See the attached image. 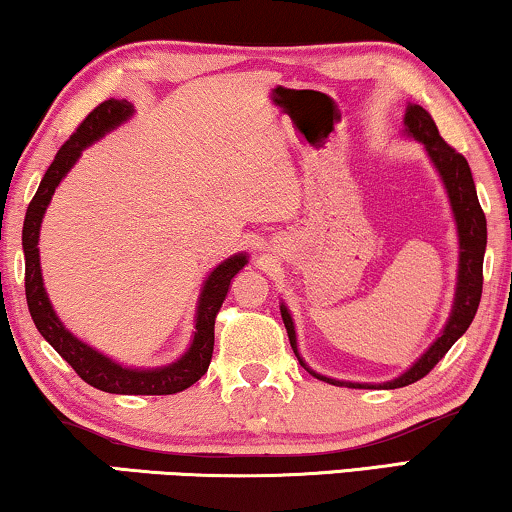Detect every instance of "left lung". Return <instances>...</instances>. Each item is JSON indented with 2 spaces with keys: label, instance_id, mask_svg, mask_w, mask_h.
I'll list each match as a JSON object with an SVG mask.
<instances>
[{
  "label": "left lung",
  "instance_id": "obj_1",
  "mask_svg": "<svg viewBox=\"0 0 512 512\" xmlns=\"http://www.w3.org/2000/svg\"><path fill=\"white\" fill-rule=\"evenodd\" d=\"M403 132L422 143L424 150H427L429 160L434 162L438 176L443 178L445 190H448V199H450L452 213H455L457 236H459V269H457L455 304H452L448 325L443 327L441 336L429 345V350L424 352V355L417 359L406 373H401L399 378L390 380V383L378 385V387H385V390H397V387L417 383V380L427 376V373L445 357V352L455 345L457 338L469 329L482 297V259H485V248H487V220L480 208L478 194H475V183H473L466 157L459 155L455 148L448 146V143L441 139L434 118H431V115L417 104H408L406 118H403ZM280 315H283L294 355H297L299 364L304 366V369H308L304 359L299 357L294 322L285 304H280ZM308 371H311L315 378L325 380L329 385H348V387H359V390H364V387H376V385H362V383H343V380L320 376V373H315L313 369Z\"/></svg>",
  "mask_w": 512,
  "mask_h": 512
}]
</instances>
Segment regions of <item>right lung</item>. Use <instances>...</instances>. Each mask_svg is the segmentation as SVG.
I'll return each mask as SVG.
<instances>
[{
  "instance_id": "obj_1",
  "label": "right lung",
  "mask_w": 512,
  "mask_h": 512,
  "mask_svg": "<svg viewBox=\"0 0 512 512\" xmlns=\"http://www.w3.org/2000/svg\"><path fill=\"white\" fill-rule=\"evenodd\" d=\"M134 106L127 99H106L88 113L69 141L57 150L53 164L41 178V185L34 194L25 213L23 225V250H25V297L30 306V315L37 325L39 334L60 352V357L81 376L85 383L111 394H176L197 383L208 371L213 357L215 341V315H218L222 301H225L232 278L248 264V255H234L215 266L211 276L206 278L197 301V315H194V336L185 355L169 366L157 369H129L113 362L111 357L102 355L81 338H76L62 325L53 306H50L46 287H43L41 262H39V232L43 213L53 199L55 187L60 185L69 169L74 167L78 157L92 143L102 139L122 122L132 118Z\"/></svg>"
}]
</instances>
